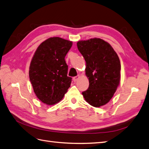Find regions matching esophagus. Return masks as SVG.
<instances>
[{"instance_id": "1", "label": "esophagus", "mask_w": 149, "mask_h": 149, "mask_svg": "<svg viewBox=\"0 0 149 149\" xmlns=\"http://www.w3.org/2000/svg\"><path fill=\"white\" fill-rule=\"evenodd\" d=\"M79 77H80V76L79 75H77V76H75V77H73V81H74V82H76L77 81L78 79H79Z\"/></svg>"}]
</instances>
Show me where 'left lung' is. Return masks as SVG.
I'll return each mask as SVG.
<instances>
[{
	"label": "left lung",
	"mask_w": 149,
	"mask_h": 149,
	"mask_svg": "<svg viewBox=\"0 0 149 149\" xmlns=\"http://www.w3.org/2000/svg\"><path fill=\"white\" fill-rule=\"evenodd\" d=\"M86 62V75L89 88L82 94L89 104L100 107L112 98L120 82V63L112 47L101 39L94 38L77 43Z\"/></svg>",
	"instance_id": "1"
}]
</instances>
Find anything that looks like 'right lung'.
<instances>
[{"label":"right lung","instance_id":"1","mask_svg":"<svg viewBox=\"0 0 149 149\" xmlns=\"http://www.w3.org/2000/svg\"><path fill=\"white\" fill-rule=\"evenodd\" d=\"M72 42L60 37H51L41 43L34 54L29 68L33 91L41 102L54 105L63 98L70 86L68 65L65 57Z\"/></svg>","mask_w":149,"mask_h":149}]
</instances>
